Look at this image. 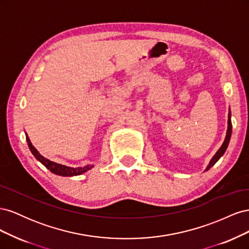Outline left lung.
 Wrapping results in <instances>:
<instances>
[{
	"instance_id": "left-lung-1",
	"label": "left lung",
	"mask_w": 249,
	"mask_h": 249,
	"mask_svg": "<svg viewBox=\"0 0 249 249\" xmlns=\"http://www.w3.org/2000/svg\"><path fill=\"white\" fill-rule=\"evenodd\" d=\"M229 126H228V133H227V137H225V140L223 142V144L221 145V147L218 149V152L215 154V156L212 158V160H211L210 164L208 165V167L206 170H209L211 167L213 166V165L220 159V157L224 154L225 149L228 148V145H229V142H230V139H231V112L229 113Z\"/></svg>"
}]
</instances>
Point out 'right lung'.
<instances>
[{
  "instance_id": "1",
  "label": "right lung",
  "mask_w": 249,
  "mask_h": 249,
  "mask_svg": "<svg viewBox=\"0 0 249 249\" xmlns=\"http://www.w3.org/2000/svg\"><path fill=\"white\" fill-rule=\"evenodd\" d=\"M27 142H28V145L30 150H31V153L34 155V157L36 158L37 160H38L40 163H42L44 166H46L51 172L55 173L57 176H62V177H73V176H79L82 175V173L86 172L87 170H89L92 166H90V165H86L84 167H77V168H72V167H67L64 166V165L61 164H57L55 162H52L46 158L42 157L38 152H37V149L32 145L31 141L29 140V138L27 137Z\"/></svg>"
}]
</instances>
